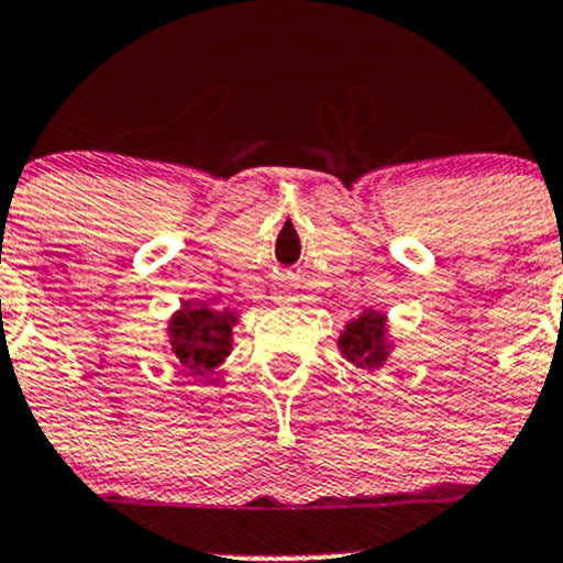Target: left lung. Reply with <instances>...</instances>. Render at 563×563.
<instances>
[{
  "label": "left lung",
  "instance_id": "obj_1",
  "mask_svg": "<svg viewBox=\"0 0 563 563\" xmlns=\"http://www.w3.org/2000/svg\"><path fill=\"white\" fill-rule=\"evenodd\" d=\"M341 355L361 366H380L388 355L386 319L380 313L366 311L361 319L346 324L339 339Z\"/></svg>",
  "mask_w": 563,
  "mask_h": 563
}]
</instances>
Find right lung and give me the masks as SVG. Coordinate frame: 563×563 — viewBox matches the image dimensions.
<instances>
[{
  "label": "right lung",
  "mask_w": 563,
  "mask_h": 563,
  "mask_svg": "<svg viewBox=\"0 0 563 563\" xmlns=\"http://www.w3.org/2000/svg\"><path fill=\"white\" fill-rule=\"evenodd\" d=\"M233 317L224 311H210L199 302H183V311L172 319V350L191 375L208 377L213 366L222 364L230 353Z\"/></svg>",
  "instance_id": "right-lung-1"
}]
</instances>
